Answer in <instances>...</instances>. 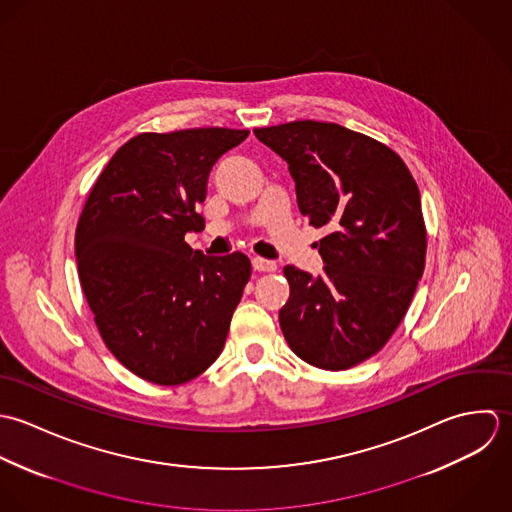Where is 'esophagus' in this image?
Wrapping results in <instances>:
<instances>
[{
	"label": "esophagus",
	"mask_w": 512,
	"mask_h": 512,
	"mask_svg": "<svg viewBox=\"0 0 512 512\" xmlns=\"http://www.w3.org/2000/svg\"><path fill=\"white\" fill-rule=\"evenodd\" d=\"M253 269L259 271V273H271V271H277V263L275 261H269V259H263V257H253Z\"/></svg>",
	"instance_id": "obj_1"
}]
</instances>
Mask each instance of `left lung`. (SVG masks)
Listing matches in <instances>:
<instances>
[{"instance_id":"8db88e82","label":"left lung","mask_w":512,"mask_h":512,"mask_svg":"<svg viewBox=\"0 0 512 512\" xmlns=\"http://www.w3.org/2000/svg\"><path fill=\"white\" fill-rule=\"evenodd\" d=\"M253 132L289 164L308 223L328 231L318 245L322 275L283 269L291 287L279 312L283 336L310 366L348 370L384 348L423 275L417 184L392 148L334 122Z\"/></svg>"}]
</instances>
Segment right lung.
Returning a JSON list of instances; mask_svg holds the SVG:
<instances>
[{"mask_svg": "<svg viewBox=\"0 0 512 512\" xmlns=\"http://www.w3.org/2000/svg\"><path fill=\"white\" fill-rule=\"evenodd\" d=\"M249 130L142 132L95 182L75 231L79 279L106 348L138 378L180 386L221 354L251 277L235 251L207 257L186 241L202 231L207 176Z\"/></svg>", "mask_w": 512, "mask_h": 512, "instance_id": "right-lung-1", "label": "right lung"}]
</instances>
